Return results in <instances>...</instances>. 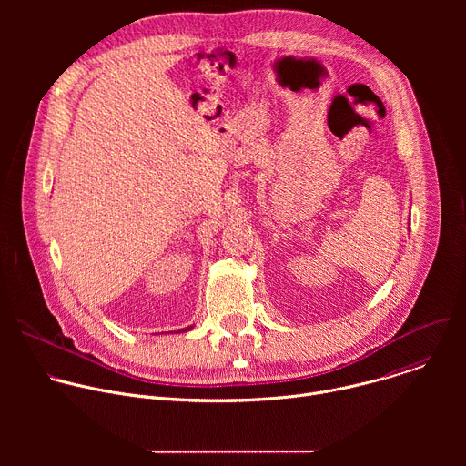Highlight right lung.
Segmentation results:
<instances>
[{
    "label": "right lung",
    "instance_id": "right-lung-1",
    "mask_svg": "<svg viewBox=\"0 0 466 466\" xmlns=\"http://www.w3.org/2000/svg\"><path fill=\"white\" fill-rule=\"evenodd\" d=\"M193 326H187V328H184V329H180V331H189Z\"/></svg>",
    "mask_w": 466,
    "mask_h": 466
}]
</instances>
